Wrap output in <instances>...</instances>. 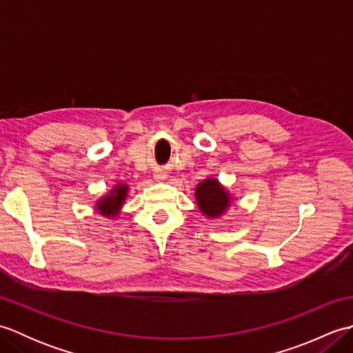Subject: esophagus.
<instances>
[{
    "label": "esophagus",
    "instance_id": "esophagus-1",
    "mask_svg": "<svg viewBox=\"0 0 353 353\" xmlns=\"http://www.w3.org/2000/svg\"><path fill=\"white\" fill-rule=\"evenodd\" d=\"M165 177H167V172L162 171V170H157V171L154 172V179H156V181H163Z\"/></svg>",
    "mask_w": 353,
    "mask_h": 353
}]
</instances>
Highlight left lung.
<instances>
[{"instance_id":"left-lung-1","label":"left lung","mask_w":353,"mask_h":353,"mask_svg":"<svg viewBox=\"0 0 353 353\" xmlns=\"http://www.w3.org/2000/svg\"><path fill=\"white\" fill-rule=\"evenodd\" d=\"M196 197L200 211L208 216H219L229 205L228 192L215 179H206L196 188Z\"/></svg>"}]
</instances>
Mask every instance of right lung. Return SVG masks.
<instances>
[{"label": "right lung", "mask_w": 353, "mask_h": 353, "mask_svg": "<svg viewBox=\"0 0 353 353\" xmlns=\"http://www.w3.org/2000/svg\"><path fill=\"white\" fill-rule=\"evenodd\" d=\"M125 192H127V186L125 185H119L117 188L112 191V196H108L106 199H103L99 201V211L103 215H115L118 212V209L121 208L123 200L125 199Z\"/></svg>", "instance_id": "1"}]
</instances>
